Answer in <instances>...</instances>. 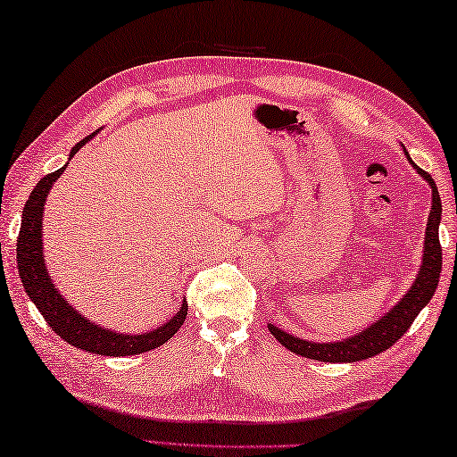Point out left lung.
<instances>
[{
  "instance_id": "8db88e82",
  "label": "left lung",
  "mask_w": 457,
  "mask_h": 457,
  "mask_svg": "<svg viewBox=\"0 0 457 457\" xmlns=\"http://www.w3.org/2000/svg\"><path fill=\"white\" fill-rule=\"evenodd\" d=\"M407 154V152H405ZM411 162V158H409ZM417 168V166H415ZM419 174L428 179L433 190V206L429 212L428 228H425V251H423V265L419 269V275L405 297L395 305V308L386 313V316L375 321L370 328H366L354 338H346L342 342L332 344H320V342H308L302 338H295L287 332L279 330V328L269 326V332L279 340L283 346L291 353L299 356L313 358L320 362H356L364 361V358L377 356L383 350L391 348L403 334H405L417 313L428 305L429 299L436 294L439 273H441V245H439V220H441V200L437 186L428 171L417 168Z\"/></svg>"
}]
</instances>
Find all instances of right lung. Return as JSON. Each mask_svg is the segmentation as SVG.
Wrapping results in <instances>:
<instances>
[{
    "mask_svg": "<svg viewBox=\"0 0 457 457\" xmlns=\"http://www.w3.org/2000/svg\"><path fill=\"white\" fill-rule=\"evenodd\" d=\"M95 133L87 136L72 147L71 158L95 136ZM64 170L66 166L52 171L48 176H44L40 182L36 184V188L29 192V198L26 202L24 211H21V227L16 251L18 271L21 283H24L26 294L36 303V308L40 310L52 330H54L64 342L72 344L74 348L87 350V353L101 356H131L149 353V350L162 346V344L168 342L186 321V316H188V303L186 302L182 303V310H179L168 324L158 328V330L139 336H125L103 330V328L95 326L93 321L82 318L79 312L72 310V305L64 302L62 295L54 289V283L50 281L46 263H44L42 257V208L52 184L56 182Z\"/></svg>",
    "mask_w": 457,
    "mask_h": 457,
    "instance_id": "right-lung-1",
    "label": "right lung"
}]
</instances>
